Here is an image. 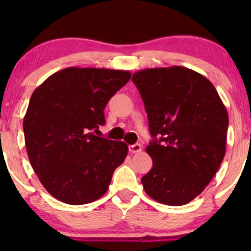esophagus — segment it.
Listing matches in <instances>:
<instances>
[{
  "label": "esophagus",
  "instance_id": "esophagus-1",
  "mask_svg": "<svg viewBox=\"0 0 251 251\" xmlns=\"http://www.w3.org/2000/svg\"><path fill=\"white\" fill-rule=\"evenodd\" d=\"M143 146L139 144H135V145H129V152L130 153H139L142 152Z\"/></svg>",
  "mask_w": 251,
  "mask_h": 251
}]
</instances>
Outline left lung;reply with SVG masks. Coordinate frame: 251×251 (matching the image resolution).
Returning a JSON list of instances; mask_svg holds the SVG:
<instances>
[{
    "instance_id": "8db88e82",
    "label": "left lung",
    "mask_w": 251,
    "mask_h": 251,
    "mask_svg": "<svg viewBox=\"0 0 251 251\" xmlns=\"http://www.w3.org/2000/svg\"><path fill=\"white\" fill-rule=\"evenodd\" d=\"M153 140V168L142 178L153 200L183 205L198 197L224 159L228 114L214 84L181 66L136 72Z\"/></svg>"
}]
</instances>
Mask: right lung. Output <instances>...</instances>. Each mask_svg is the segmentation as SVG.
I'll use <instances>...</instances> for the list:
<instances>
[{
	"mask_svg": "<svg viewBox=\"0 0 251 251\" xmlns=\"http://www.w3.org/2000/svg\"><path fill=\"white\" fill-rule=\"evenodd\" d=\"M128 71L68 67L34 90L24 118L29 162L44 188L64 203L85 204L108 190L128 145L95 136Z\"/></svg>",
	"mask_w": 251,
	"mask_h": 251,
	"instance_id": "right-lung-1",
	"label": "right lung"
}]
</instances>
